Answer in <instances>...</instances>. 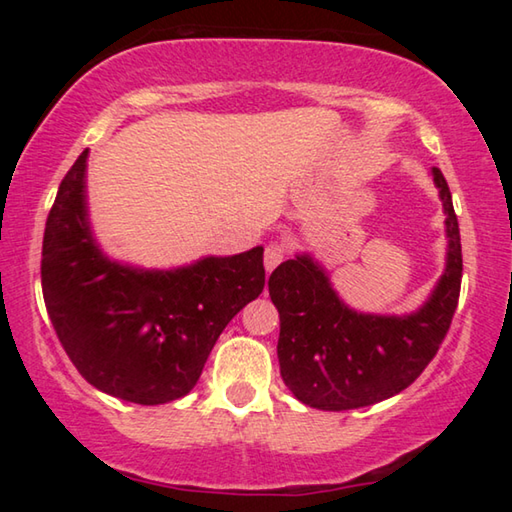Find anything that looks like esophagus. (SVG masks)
Returning a JSON list of instances; mask_svg holds the SVG:
<instances>
[{"instance_id":"esophagus-1","label":"esophagus","mask_w":512,"mask_h":512,"mask_svg":"<svg viewBox=\"0 0 512 512\" xmlns=\"http://www.w3.org/2000/svg\"><path fill=\"white\" fill-rule=\"evenodd\" d=\"M287 244H282V241H273V244L266 246V253H264V266H266V273H271L277 264L284 262V257H287Z\"/></svg>"}]
</instances>
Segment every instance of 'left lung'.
I'll list each match as a JSON object with an SVG mask.
<instances>
[{"label":"left lung","mask_w":512,"mask_h":512,"mask_svg":"<svg viewBox=\"0 0 512 512\" xmlns=\"http://www.w3.org/2000/svg\"><path fill=\"white\" fill-rule=\"evenodd\" d=\"M447 225V266L429 302L409 316H368L345 307L309 255L268 277L280 311L277 359L289 391L320 411H348L402 393L436 357L452 325L463 277L461 232L443 171L433 167Z\"/></svg>","instance_id":"1"}]
</instances>
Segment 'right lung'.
Segmentation results:
<instances>
[{
	"instance_id": "add662e5",
	"label": "right lung",
	"mask_w": 512,
	"mask_h": 512,
	"mask_svg": "<svg viewBox=\"0 0 512 512\" xmlns=\"http://www.w3.org/2000/svg\"><path fill=\"white\" fill-rule=\"evenodd\" d=\"M85 160L65 173L42 239V296L56 336L94 388L135 404L187 395L225 325L264 289V248L176 271L110 262L85 212Z\"/></svg>"
}]
</instances>
